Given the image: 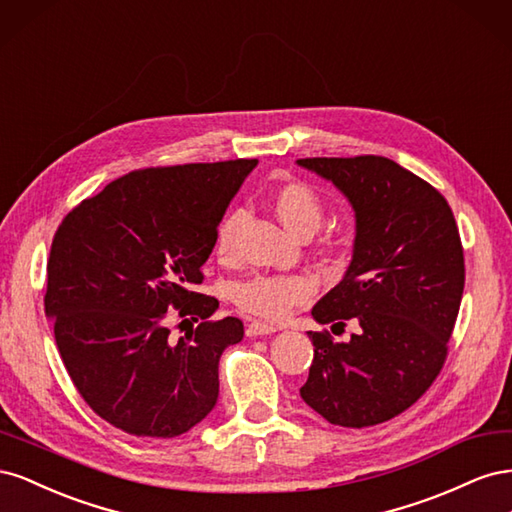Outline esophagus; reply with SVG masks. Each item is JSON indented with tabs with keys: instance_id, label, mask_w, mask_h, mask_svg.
<instances>
[{
	"instance_id": "obj_1",
	"label": "esophagus",
	"mask_w": 512,
	"mask_h": 512,
	"mask_svg": "<svg viewBox=\"0 0 512 512\" xmlns=\"http://www.w3.org/2000/svg\"><path fill=\"white\" fill-rule=\"evenodd\" d=\"M275 331H277L275 324L262 322V320H252L250 324H247V335H269Z\"/></svg>"
}]
</instances>
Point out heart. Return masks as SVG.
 Returning a JSON list of instances; mask_svg holds the SVG:
<instances>
[{
  "mask_svg": "<svg viewBox=\"0 0 512 512\" xmlns=\"http://www.w3.org/2000/svg\"><path fill=\"white\" fill-rule=\"evenodd\" d=\"M271 200L280 220L299 235H312L324 218L322 194L305 181L294 179L280 183L273 190ZM241 220V209H232L215 228L213 252L222 262H232L237 256V230ZM314 290V280L303 273H258L232 286L230 297L245 314L282 320L294 307L312 299Z\"/></svg>",
  "mask_w": 512,
  "mask_h": 512,
  "instance_id": "obj_1",
  "label": "heart"
}]
</instances>
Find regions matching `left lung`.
Listing matches in <instances>:
<instances>
[{"label": "left lung", "mask_w": 512, "mask_h": 512, "mask_svg": "<svg viewBox=\"0 0 512 512\" xmlns=\"http://www.w3.org/2000/svg\"><path fill=\"white\" fill-rule=\"evenodd\" d=\"M331 179L356 211L354 258L346 277L314 305L333 331L359 333L339 344L309 331L314 361L301 397L331 425L363 429L391 421L436 382L459 314L466 262L446 198L382 156L303 158Z\"/></svg>", "instance_id": "8db88e82"}]
</instances>
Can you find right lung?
Returning a JSON list of instances; mask_svg holds the SVG:
<instances>
[{
  "label": "right lung",
  "instance_id": "right-lung-1",
  "mask_svg": "<svg viewBox=\"0 0 512 512\" xmlns=\"http://www.w3.org/2000/svg\"><path fill=\"white\" fill-rule=\"evenodd\" d=\"M256 160L138 168L81 200L55 230L44 312L76 391L106 423L177 438L213 410L239 318L209 320L194 290L215 228ZM201 324L177 343L167 322Z\"/></svg>",
  "mask_w": 512,
  "mask_h": 512
}]
</instances>
